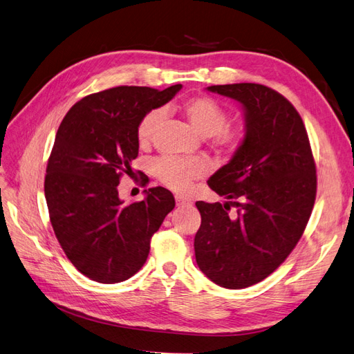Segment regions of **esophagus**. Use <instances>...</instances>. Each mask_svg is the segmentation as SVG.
<instances>
[{"instance_id":"esophagus-1","label":"esophagus","mask_w":354,"mask_h":354,"mask_svg":"<svg viewBox=\"0 0 354 354\" xmlns=\"http://www.w3.org/2000/svg\"><path fill=\"white\" fill-rule=\"evenodd\" d=\"M176 202H177V205H178V207H181V205H187V207H190V205H192V202H190V201H187L186 198L180 196V195H176Z\"/></svg>"}]
</instances>
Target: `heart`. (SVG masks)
Masks as SVG:
<instances>
[{
  "label": "heart",
  "mask_w": 354,
  "mask_h": 354,
  "mask_svg": "<svg viewBox=\"0 0 354 354\" xmlns=\"http://www.w3.org/2000/svg\"><path fill=\"white\" fill-rule=\"evenodd\" d=\"M178 111L202 137H209L214 149L223 153H232L242 145L245 130L242 125H230L227 112L208 95H195L178 106ZM162 120V111H149L137 127V138L142 146L152 143L158 125ZM203 164L198 160L180 159L174 156L159 158L153 162V174L167 187L185 192L192 181L203 174Z\"/></svg>",
  "instance_id": "1"
}]
</instances>
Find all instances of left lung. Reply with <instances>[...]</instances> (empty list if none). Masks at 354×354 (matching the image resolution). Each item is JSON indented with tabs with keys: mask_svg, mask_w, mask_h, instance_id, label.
<instances>
[{
	"mask_svg": "<svg viewBox=\"0 0 354 354\" xmlns=\"http://www.w3.org/2000/svg\"><path fill=\"white\" fill-rule=\"evenodd\" d=\"M208 91L243 106L246 133L230 162L208 180L229 201L196 202L195 255L214 283L241 289L272 274L303 236L316 199V164L301 116L281 93L252 82Z\"/></svg>",
	"mask_w": 354,
	"mask_h": 354,
	"instance_id": "1",
	"label": "left lung"
}]
</instances>
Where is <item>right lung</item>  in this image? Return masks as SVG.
<instances>
[{
    "instance_id": "1",
    "label": "right lung",
    "mask_w": 354,
    "mask_h": 354,
    "mask_svg": "<svg viewBox=\"0 0 354 354\" xmlns=\"http://www.w3.org/2000/svg\"><path fill=\"white\" fill-rule=\"evenodd\" d=\"M180 88L121 85L85 95L59 127L44 181L50 221L69 261L91 281L118 283L140 270L153 233L176 207L160 186L124 205L118 185L138 155L142 118Z\"/></svg>"
}]
</instances>
